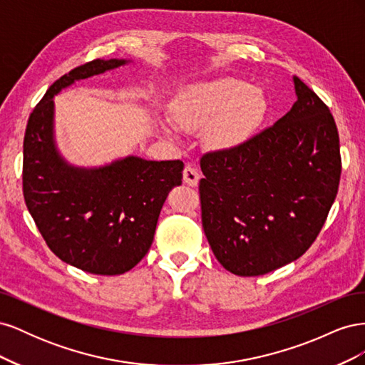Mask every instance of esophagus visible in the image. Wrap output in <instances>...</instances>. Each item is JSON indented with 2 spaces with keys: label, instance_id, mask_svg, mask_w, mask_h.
Wrapping results in <instances>:
<instances>
[{
  "label": "esophagus",
  "instance_id": "34e87169",
  "mask_svg": "<svg viewBox=\"0 0 365 365\" xmlns=\"http://www.w3.org/2000/svg\"><path fill=\"white\" fill-rule=\"evenodd\" d=\"M200 178H201V175H200V172H197V169L193 168V165H190V164H187L184 168V172H182L184 182L190 187H196L197 182H200Z\"/></svg>",
  "mask_w": 365,
  "mask_h": 365
}]
</instances>
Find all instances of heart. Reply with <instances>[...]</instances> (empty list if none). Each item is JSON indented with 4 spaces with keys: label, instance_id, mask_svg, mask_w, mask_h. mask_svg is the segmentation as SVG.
<instances>
[{
    "label": "heart",
    "instance_id": "heart-1",
    "mask_svg": "<svg viewBox=\"0 0 365 365\" xmlns=\"http://www.w3.org/2000/svg\"><path fill=\"white\" fill-rule=\"evenodd\" d=\"M267 113V98L256 86L236 77L201 82L187 88L172 105V118L180 129L204 130L213 148H233L251 137ZM170 135V129L163 128Z\"/></svg>",
    "mask_w": 365,
    "mask_h": 365
}]
</instances>
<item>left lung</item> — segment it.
Listing matches in <instances>:
<instances>
[{
    "label": "left lung",
    "mask_w": 365,
    "mask_h": 365,
    "mask_svg": "<svg viewBox=\"0 0 365 365\" xmlns=\"http://www.w3.org/2000/svg\"><path fill=\"white\" fill-rule=\"evenodd\" d=\"M294 88L297 102L272 126L201 158L204 233L217 262L240 277L303 256L338 193L335 120L297 76Z\"/></svg>",
    "instance_id": "1"
}]
</instances>
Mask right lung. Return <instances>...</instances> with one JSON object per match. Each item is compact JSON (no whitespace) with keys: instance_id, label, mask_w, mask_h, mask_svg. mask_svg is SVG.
<instances>
[{"instance_id":"1","label":"right lung","mask_w":365,"mask_h":365,"mask_svg":"<svg viewBox=\"0 0 365 365\" xmlns=\"http://www.w3.org/2000/svg\"><path fill=\"white\" fill-rule=\"evenodd\" d=\"M128 62L96 59L63 74L33 109L24 135L23 192L39 233L62 262L98 275L123 274L146 256L165 197L182 182L180 160L130 155L86 169L56 148L53 97Z\"/></svg>"}]
</instances>
